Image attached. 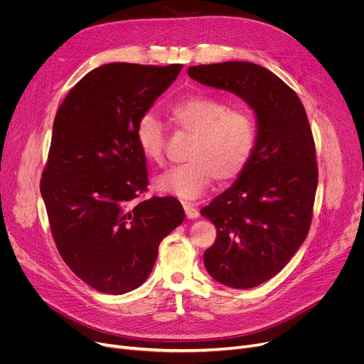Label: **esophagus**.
I'll return each instance as SVG.
<instances>
[{
	"label": "esophagus",
	"mask_w": 364,
	"mask_h": 364,
	"mask_svg": "<svg viewBox=\"0 0 364 364\" xmlns=\"http://www.w3.org/2000/svg\"><path fill=\"white\" fill-rule=\"evenodd\" d=\"M183 208L186 211V215L188 218H198L199 217V209L196 206V203H192V202H183Z\"/></svg>",
	"instance_id": "1"
}]
</instances>
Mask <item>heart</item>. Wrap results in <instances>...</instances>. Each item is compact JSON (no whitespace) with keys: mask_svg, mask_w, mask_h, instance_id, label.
Wrapping results in <instances>:
<instances>
[{"mask_svg":"<svg viewBox=\"0 0 364 364\" xmlns=\"http://www.w3.org/2000/svg\"><path fill=\"white\" fill-rule=\"evenodd\" d=\"M168 118L193 139L186 151L188 161L156 178L161 192L195 199L214 178L221 183L237 178L254 155L258 131L246 109H232L224 100L198 94L172 103ZM136 140L147 161L164 164L166 132L158 118L143 114L136 128Z\"/></svg>","mask_w":364,"mask_h":364,"instance_id":"obj_1","label":"heart"}]
</instances>
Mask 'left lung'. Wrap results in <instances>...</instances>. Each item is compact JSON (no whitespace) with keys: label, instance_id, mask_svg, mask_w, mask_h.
<instances>
[{"label":"left lung","instance_id":"obj_1","mask_svg":"<svg viewBox=\"0 0 364 364\" xmlns=\"http://www.w3.org/2000/svg\"><path fill=\"white\" fill-rule=\"evenodd\" d=\"M187 73L239 95L257 114L250 164L200 209L217 227V239L203 254L208 273L230 288H255L289 262L310 230L318 169L307 113L291 87L255 63L199 65Z\"/></svg>","mask_w":364,"mask_h":364}]
</instances>
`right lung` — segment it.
<instances>
[{"label":"right lung","mask_w":364,"mask_h":364,"mask_svg":"<svg viewBox=\"0 0 364 364\" xmlns=\"http://www.w3.org/2000/svg\"><path fill=\"white\" fill-rule=\"evenodd\" d=\"M181 68L103 65L68 92L55 113L41 195L60 257L99 292L137 289L162 239L184 221L176 198L139 200L149 174L136 140L140 118Z\"/></svg>","instance_id":"right-lung-1"}]
</instances>
